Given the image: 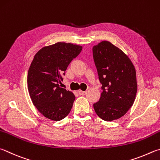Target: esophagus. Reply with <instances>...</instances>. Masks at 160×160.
<instances>
[{
	"label": "esophagus",
	"mask_w": 160,
	"mask_h": 160,
	"mask_svg": "<svg viewBox=\"0 0 160 160\" xmlns=\"http://www.w3.org/2000/svg\"><path fill=\"white\" fill-rule=\"evenodd\" d=\"M78 93H79V94H80V95H86L87 94L86 91H80V90H79V91H78Z\"/></svg>",
	"instance_id": "34e87169"
}]
</instances>
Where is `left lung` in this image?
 <instances>
[{"mask_svg":"<svg viewBox=\"0 0 160 160\" xmlns=\"http://www.w3.org/2000/svg\"><path fill=\"white\" fill-rule=\"evenodd\" d=\"M101 87V98L94 103L97 115L105 121L122 117L134 102L137 92L136 71L129 58L108 41L92 48Z\"/></svg>","mask_w":160,"mask_h":160,"instance_id":"left-lung-1","label":"left lung"}]
</instances>
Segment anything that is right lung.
Instances as JSON below:
<instances>
[{
  "instance_id": "add662e5",
  "label": "right lung",
  "mask_w": 160,
  "mask_h": 160,
  "mask_svg": "<svg viewBox=\"0 0 160 160\" xmlns=\"http://www.w3.org/2000/svg\"><path fill=\"white\" fill-rule=\"evenodd\" d=\"M80 45L57 42L34 56L28 72V89L33 105L45 118L59 121L67 116L74 94L61 88L69 63L82 51Z\"/></svg>"
}]
</instances>
